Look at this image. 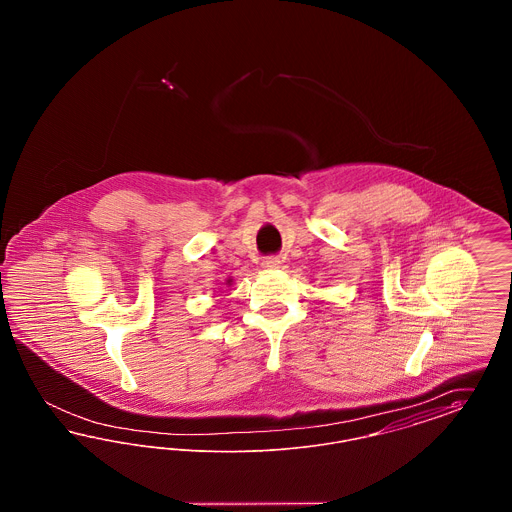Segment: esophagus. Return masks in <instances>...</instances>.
<instances>
[{
    "mask_svg": "<svg viewBox=\"0 0 512 512\" xmlns=\"http://www.w3.org/2000/svg\"><path fill=\"white\" fill-rule=\"evenodd\" d=\"M261 265H263V268H267V270H274V268H280L282 261L278 257H267V259H263Z\"/></svg>",
    "mask_w": 512,
    "mask_h": 512,
    "instance_id": "34e87169",
    "label": "esophagus"
}]
</instances>
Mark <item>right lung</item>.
<instances>
[{"label": "right lung", "instance_id": "add662e5", "mask_svg": "<svg viewBox=\"0 0 512 512\" xmlns=\"http://www.w3.org/2000/svg\"><path fill=\"white\" fill-rule=\"evenodd\" d=\"M228 282H232V280H228Z\"/></svg>", "mask_w": 512, "mask_h": 512}]
</instances>
